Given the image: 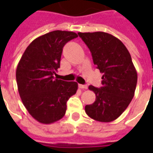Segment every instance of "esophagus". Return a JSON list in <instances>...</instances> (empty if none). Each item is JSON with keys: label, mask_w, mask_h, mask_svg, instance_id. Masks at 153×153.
<instances>
[{"label": "esophagus", "mask_w": 153, "mask_h": 153, "mask_svg": "<svg viewBox=\"0 0 153 153\" xmlns=\"http://www.w3.org/2000/svg\"><path fill=\"white\" fill-rule=\"evenodd\" d=\"M79 87L80 89H87L86 85H82V84H79Z\"/></svg>", "instance_id": "34e87169"}]
</instances>
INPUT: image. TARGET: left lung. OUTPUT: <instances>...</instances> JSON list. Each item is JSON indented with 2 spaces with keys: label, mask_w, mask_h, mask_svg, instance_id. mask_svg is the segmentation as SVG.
<instances>
[{
  "label": "left lung",
  "mask_w": 153,
  "mask_h": 153,
  "mask_svg": "<svg viewBox=\"0 0 153 153\" xmlns=\"http://www.w3.org/2000/svg\"><path fill=\"white\" fill-rule=\"evenodd\" d=\"M88 47L96 67L103 74L102 85L89 89L95 93L93 104L86 105L90 117L101 122H110L121 115L133 99L137 74L131 55L123 43L103 32H79Z\"/></svg>",
  "instance_id": "obj_1"
}]
</instances>
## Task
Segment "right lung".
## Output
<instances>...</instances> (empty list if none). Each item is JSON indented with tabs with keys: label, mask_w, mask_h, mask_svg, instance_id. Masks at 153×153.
<instances>
[{
	"label": "right lung",
	"mask_w": 153,
	"mask_h": 153,
	"mask_svg": "<svg viewBox=\"0 0 153 153\" xmlns=\"http://www.w3.org/2000/svg\"><path fill=\"white\" fill-rule=\"evenodd\" d=\"M78 37L75 32L53 31L34 39L17 65L16 78L23 104L42 124H51L65 115L67 102L76 93V82L55 78L62 48ZM56 76V75H55Z\"/></svg>",
	"instance_id": "obj_1"
}]
</instances>
